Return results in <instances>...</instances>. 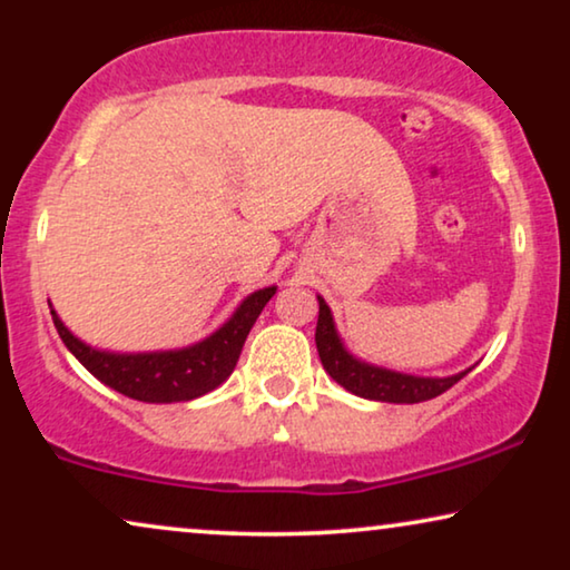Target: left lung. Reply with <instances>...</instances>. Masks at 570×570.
I'll use <instances>...</instances> for the list:
<instances>
[{
    "instance_id": "1",
    "label": "left lung",
    "mask_w": 570,
    "mask_h": 570,
    "mask_svg": "<svg viewBox=\"0 0 570 570\" xmlns=\"http://www.w3.org/2000/svg\"><path fill=\"white\" fill-rule=\"evenodd\" d=\"M316 350L322 357L324 371L363 400L376 402H394V404H415L433 400L456 384L459 379L466 376V371L456 373V376L446 379H423V376H407V373H396L379 368V365H368L357 361L342 345L337 330H334L332 311L326 306L322 295H318V322H316Z\"/></svg>"
}]
</instances>
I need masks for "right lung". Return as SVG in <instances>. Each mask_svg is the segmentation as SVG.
<instances>
[{
	"label": "right lung",
	"instance_id": "right-lung-1",
	"mask_svg": "<svg viewBox=\"0 0 570 570\" xmlns=\"http://www.w3.org/2000/svg\"><path fill=\"white\" fill-rule=\"evenodd\" d=\"M277 287H264L248 295L220 330L184 350L166 353H106L77 340L51 311L61 342L98 381L137 402H189L213 392L236 368L240 350L262 308Z\"/></svg>",
	"mask_w": 570,
	"mask_h": 570
}]
</instances>
